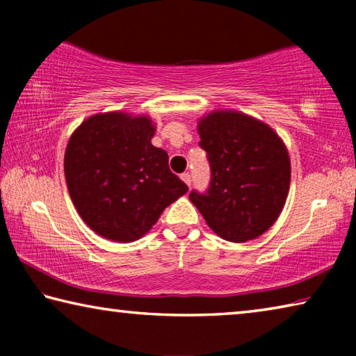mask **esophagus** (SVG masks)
<instances>
[{"instance_id": "1", "label": "esophagus", "mask_w": 356, "mask_h": 356, "mask_svg": "<svg viewBox=\"0 0 356 356\" xmlns=\"http://www.w3.org/2000/svg\"><path fill=\"white\" fill-rule=\"evenodd\" d=\"M180 179H182V180H184V182H185L186 185H188V186L191 185V176H190V174H188V172H184V174H182V176H180Z\"/></svg>"}]
</instances>
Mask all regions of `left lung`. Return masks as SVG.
<instances>
[{
  "instance_id": "8db88e82",
  "label": "left lung",
  "mask_w": 356,
  "mask_h": 356,
  "mask_svg": "<svg viewBox=\"0 0 356 356\" xmlns=\"http://www.w3.org/2000/svg\"><path fill=\"white\" fill-rule=\"evenodd\" d=\"M212 179L206 193H190L215 234L234 243L257 238L273 226L291 186V160L276 131L234 110H218L197 124Z\"/></svg>"
}]
</instances>
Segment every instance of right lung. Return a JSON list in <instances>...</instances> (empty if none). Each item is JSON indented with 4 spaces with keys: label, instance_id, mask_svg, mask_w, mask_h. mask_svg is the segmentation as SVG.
Here are the masks:
<instances>
[{
    "label": "right lung",
    "instance_id": "add662e5",
    "mask_svg": "<svg viewBox=\"0 0 356 356\" xmlns=\"http://www.w3.org/2000/svg\"><path fill=\"white\" fill-rule=\"evenodd\" d=\"M149 116L124 111L94 114L72 134L64 174L81 220L104 238H141L163 210L188 191L168 166V154L152 146Z\"/></svg>",
    "mask_w": 356,
    "mask_h": 356
}]
</instances>
